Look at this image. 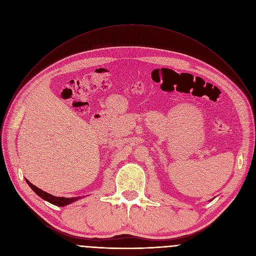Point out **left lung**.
I'll use <instances>...</instances> for the list:
<instances>
[{
	"label": "left lung",
	"mask_w": 256,
	"mask_h": 256,
	"mask_svg": "<svg viewBox=\"0 0 256 256\" xmlns=\"http://www.w3.org/2000/svg\"><path fill=\"white\" fill-rule=\"evenodd\" d=\"M212 200H214V198H212Z\"/></svg>",
	"instance_id": "obj_1"
}]
</instances>
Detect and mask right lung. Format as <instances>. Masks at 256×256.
<instances>
[{
    "mask_svg": "<svg viewBox=\"0 0 256 256\" xmlns=\"http://www.w3.org/2000/svg\"><path fill=\"white\" fill-rule=\"evenodd\" d=\"M25 180H26V182H27V184L31 188V190H32L36 194H38V196H40L42 198H44V200H46V202H50V204H54V206H68V204H72V202H77L78 200L84 198V196H78V198H64V196L60 198V196H54L50 194L48 192H46L38 188H36L35 186H33V184H31V182H30L28 179L25 178Z\"/></svg>",
    "mask_w": 256,
    "mask_h": 256,
    "instance_id": "add662e5",
    "label": "right lung"
}]
</instances>
